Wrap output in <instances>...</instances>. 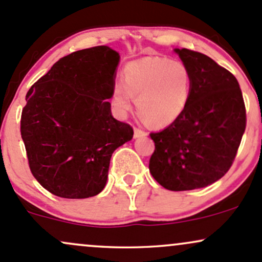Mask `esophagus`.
Returning a JSON list of instances; mask_svg holds the SVG:
<instances>
[{"label":"esophagus","mask_w":262,"mask_h":262,"mask_svg":"<svg viewBox=\"0 0 262 262\" xmlns=\"http://www.w3.org/2000/svg\"><path fill=\"white\" fill-rule=\"evenodd\" d=\"M134 136L136 137V139L137 137H145V136H147V132L141 130V128H139V127H135L134 128Z\"/></svg>","instance_id":"34e87169"}]
</instances>
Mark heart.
Segmentation results:
<instances>
[{
    "mask_svg": "<svg viewBox=\"0 0 262 262\" xmlns=\"http://www.w3.org/2000/svg\"><path fill=\"white\" fill-rule=\"evenodd\" d=\"M122 84H115L111 104L117 115L125 116L136 98L139 114L148 125L164 127L186 110L192 93V75L182 61L147 57L126 64Z\"/></svg>",
    "mask_w": 262,
    "mask_h": 262,
    "instance_id": "heart-1",
    "label": "heart"
}]
</instances>
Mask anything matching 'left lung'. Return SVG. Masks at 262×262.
<instances>
[{"instance_id":"1","label":"left lung","mask_w":262,"mask_h":262,"mask_svg":"<svg viewBox=\"0 0 262 262\" xmlns=\"http://www.w3.org/2000/svg\"><path fill=\"white\" fill-rule=\"evenodd\" d=\"M192 75L186 110L168 127L151 132L149 172L166 189L204 188L230 169L246 127L236 78L208 55L176 49Z\"/></svg>"}]
</instances>
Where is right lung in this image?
Masks as SVG:
<instances>
[{"label":"right lung","mask_w":262,"mask_h":262,"mask_svg":"<svg viewBox=\"0 0 262 262\" xmlns=\"http://www.w3.org/2000/svg\"><path fill=\"white\" fill-rule=\"evenodd\" d=\"M119 53L92 47L60 58L26 95L20 136L33 177L52 194H99L114 151L134 128L111 115Z\"/></svg>","instance_id":"add662e5"}]
</instances>
